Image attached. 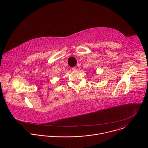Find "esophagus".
<instances>
[{"instance_id": "1", "label": "esophagus", "mask_w": 148, "mask_h": 148, "mask_svg": "<svg viewBox=\"0 0 148 148\" xmlns=\"http://www.w3.org/2000/svg\"><path fill=\"white\" fill-rule=\"evenodd\" d=\"M72 70H74V71H76V70H77V68H76L75 67H73V68H72Z\"/></svg>"}]
</instances>
